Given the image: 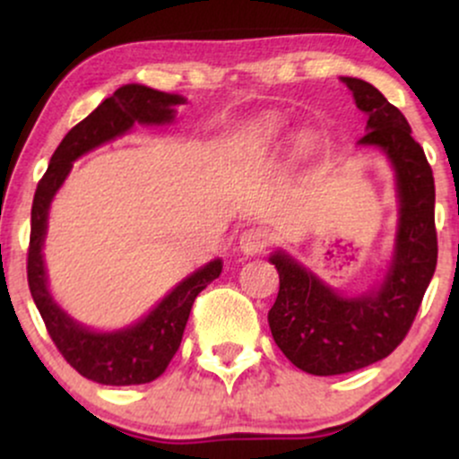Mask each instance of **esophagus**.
<instances>
[{
    "instance_id": "esophagus-1",
    "label": "esophagus",
    "mask_w": 459,
    "mask_h": 459,
    "mask_svg": "<svg viewBox=\"0 0 459 459\" xmlns=\"http://www.w3.org/2000/svg\"><path fill=\"white\" fill-rule=\"evenodd\" d=\"M272 244V233L267 229H261V226H252L241 233L239 237V250L244 255L252 256V255H261L265 252Z\"/></svg>"
}]
</instances>
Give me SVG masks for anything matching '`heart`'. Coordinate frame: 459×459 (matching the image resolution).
<instances>
[{
    "mask_svg": "<svg viewBox=\"0 0 459 459\" xmlns=\"http://www.w3.org/2000/svg\"><path fill=\"white\" fill-rule=\"evenodd\" d=\"M270 135H272V129H270V127H261L259 131H256L255 138L259 140V142H265L267 138H270Z\"/></svg>",
    "mask_w": 459,
    "mask_h": 459,
    "instance_id": "obj_1",
    "label": "heart"
}]
</instances>
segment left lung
Here are the masks:
<instances>
[{
  "instance_id": "1",
  "label": "left lung",
  "mask_w": 459,
  "mask_h": 459,
  "mask_svg": "<svg viewBox=\"0 0 459 459\" xmlns=\"http://www.w3.org/2000/svg\"><path fill=\"white\" fill-rule=\"evenodd\" d=\"M368 116L362 146H377L394 168L399 224L386 278L362 296H341L284 252L270 256L281 276L267 321L276 345L310 376H341L386 358L408 334L438 261L434 175L405 116L368 82L343 77Z\"/></svg>"
}]
</instances>
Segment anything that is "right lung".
<instances>
[{
    "instance_id": "1",
    "label": "right lung",
    "mask_w": 459,
    "mask_h": 459,
    "mask_svg": "<svg viewBox=\"0 0 459 459\" xmlns=\"http://www.w3.org/2000/svg\"><path fill=\"white\" fill-rule=\"evenodd\" d=\"M186 103L178 94H168L127 83L77 123L60 142L49 168L36 187L31 203V233L28 247V284L36 308L57 351L79 376L105 386H134L157 380L181 345L183 330L194 299L222 272L215 259L178 282L155 308L138 324L116 332H92L73 321L51 298L47 289L43 244L47 215L56 192L71 170L73 161L83 152L127 134L134 123L161 125L175 118V105Z\"/></svg>"
}]
</instances>
